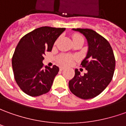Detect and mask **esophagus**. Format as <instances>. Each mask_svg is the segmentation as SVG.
<instances>
[{
  "label": "esophagus",
  "mask_w": 126,
  "mask_h": 126,
  "mask_svg": "<svg viewBox=\"0 0 126 126\" xmlns=\"http://www.w3.org/2000/svg\"><path fill=\"white\" fill-rule=\"evenodd\" d=\"M65 69V67H64V66H61V67H60V71H63V70H64Z\"/></svg>",
  "instance_id": "obj_1"
}]
</instances>
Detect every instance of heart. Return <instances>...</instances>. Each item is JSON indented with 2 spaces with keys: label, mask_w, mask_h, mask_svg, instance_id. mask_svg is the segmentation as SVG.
<instances>
[{
  "label": "heart",
  "mask_w": 126,
  "mask_h": 126,
  "mask_svg": "<svg viewBox=\"0 0 126 126\" xmlns=\"http://www.w3.org/2000/svg\"><path fill=\"white\" fill-rule=\"evenodd\" d=\"M78 38H83L81 35H74L73 37V40L78 39ZM73 60V58L71 55H60L58 58V62L60 64L68 65L70 64Z\"/></svg>",
  "instance_id": "obj_1"
}]
</instances>
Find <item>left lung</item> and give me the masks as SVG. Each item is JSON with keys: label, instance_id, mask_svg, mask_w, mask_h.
I'll return each instance as SVG.
<instances>
[{"label": "left lung", "instance_id": "obj_1", "mask_svg": "<svg viewBox=\"0 0 126 126\" xmlns=\"http://www.w3.org/2000/svg\"><path fill=\"white\" fill-rule=\"evenodd\" d=\"M84 35L88 42L86 57L81 62L87 73L82 76L78 69L68 82L73 94L83 99L95 97L108 86L112 79L115 58L112 48L106 39L90 29H73Z\"/></svg>", "mask_w": 126, "mask_h": 126}]
</instances>
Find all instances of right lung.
I'll return each instance as SVG.
<instances>
[{
  "label": "right lung",
  "instance_id": "right-lung-1",
  "mask_svg": "<svg viewBox=\"0 0 126 126\" xmlns=\"http://www.w3.org/2000/svg\"><path fill=\"white\" fill-rule=\"evenodd\" d=\"M65 28L42 27L24 35L16 46L12 57V68L15 80L25 93L38 97L48 93L58 66L53 68L42 63L47 51H51L54 42Z\"/></svg>",
  "mask_w": 126,
  "mask_h": 126
}]
</instances>
